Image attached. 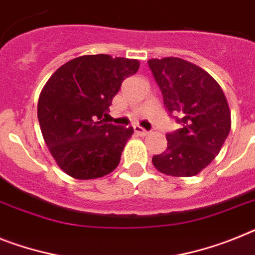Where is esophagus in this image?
Segmentation results:
<instances>
[{"mask_svg":"<svg viewBox=\"0 0 255 255\" xmlns=\"http://www.w3.org/2000/svg\"><path fill=\"white\" fill-rule=\"evenodd\" d=\"M133 129L134 132L137 134H140V136H146V134H149V131L144 129V128L140 127V126H133Z\"/></svg>","mask_w":255,"mask_h":255,"instance_id":"34e87169","label":"esophagus"}]
</instances>
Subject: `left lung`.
I'll return each mask as SVG.
<instances>
[{"label": "left lung", "mask_w": 255, "mask_h": 255, "mask_svg": "<svg viewBox=\"0 0 255 255\" xmlns=\"http://www.w3.org/2000/svg\"><path fill=\"white\" fill-rule=\"evenodd\" d=\"M163 104L181 128L166 134L167 149L153 157L154 167L170 176H194L217 157L231 129L223 91L198 66L175 57L147 61Z\"/></svg>", "instance_id": "left-lung-1"}]
</instances>
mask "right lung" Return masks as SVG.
Wrapping results in <instances>:
<instances>
[{
    "label": "right lung",
    "instance_id": "right-lung-1",
    "mask_svg": "<svg viewBox=\"0 0 255 255\" xmlns=\"http://www.w3.org/2000/svg\"><path fill=\"white\" fill-rule=\"evenodd\" d=\"M138 67L137 59L83 55L61 66L45 84L38 123L49 151L66 174L88 180L117 168L133 128L108 123L106 117L123 80Z\"/></svg>",
    "mask_w": 255,
    "mask_h": 255
}]
</instances>
